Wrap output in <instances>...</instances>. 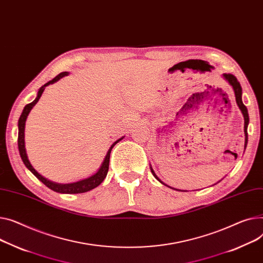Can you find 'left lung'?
<instances>
[{
  "label": "left lung",
  "mask_w": 263,
  "mask_h": 263,
  "mask_svg": "<svg viewBox=\"0 0 263 263\" xmlns=\"http://www.w3.org/2000/svg\"><path fill=\"white\" fill-rule=\"evenodd\" d=\"M222 77L224 78V80H226L227 82H229V84L233 87L234 93H235V97H236V102H237L238 107H239V109H240V111H241V113H242V115H243V117H244V135H246V142H244V149H246V148H247V145H248V139H249V138H248V126H249V124H250V117H249V112H248L247 107L244 106L243 102H242V87H241L239 81L237 80V78H236L234 75H232V74H223ZM150 169H151V172H152V174H153V177H154L157 181H159L160 183H162V184L165 185V186H168V185H166L165 183H163V182L160 180V178L156 176L154 170L152 169L151 166H150ZM219 182H220V181H219ZM168 187L171 188L170 186H168ZM172 189H176V188H172ZM176 190H179V189H176ZM179 191H181V190H179ZM182 191H183V190H182Z\"/></svg>",
  "instance_id": "1"
}]
</instances>
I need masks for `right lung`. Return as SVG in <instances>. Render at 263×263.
<instances>
[{"label":"right lung","mask_w":263,"mask_h":263,"mask_svg":"<svg viewBox=\"0 0 263 263\" xmlns=\"http://www.w3.org/2000/svg\"><path fill=\"white\" fill-rule=\"evenodd\" d=\"M68 75V72H62L60 73L59 75H57L54 79L46 82L44 85H42L38 93H37V97L36 99H34L32 102L26 104V106L24 107L23 109V112L19 118V121H17V128H19V134H17V148H19V152H20V155H21V159L24 163V165L26 166V168L33 174L34 177H36L39 181H41L46 187H48L49 189L54 190L56 192H59V194H82V192H86V191H90L94 188H96L98 185H100L102 183V181L106 179L107 174H108V170H109V163H110V154H111V151H112V148L119 142L121 141L122 138H124V136L120 137L119 139H117L116 142H114L112 144V146L110 147L106 157H104V160L100 166V168L98 169V171L96 173H94L93 176L86 178V179H83V180H80V181H77V182H74V183H68V184H60V183H56V182H52V181H49L47 180L46 178L42 177L41 174L34 169L29 160H28V156H27V153H26V149H25V122H26V119H27V116L29 114V112L31 111V109L34 107V104H36L43 91L45 90V87L49 84H52L57 82L58 80H60L62 77L64 76H67Z\"/></svg>","instance_id":"add662e5"}]
</instances>
